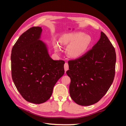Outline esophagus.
<instances>
[{
  "instance_id": "34e87169",
  "label": "esophagus",
  "mask_w": 126,
  "mask_h": 126,
  "mask_svg": "<svg viewBox=\"0 0 126 126\" xmlns=\"http://www.w3.org/2000/svg\"><path fill=\"white\" fill-rule=\"evenodd\" d=\"M69 69V65H68V63H65L64 64V70H65V72H66L67 71V70Z\"/></svg>"
}]
</instances>
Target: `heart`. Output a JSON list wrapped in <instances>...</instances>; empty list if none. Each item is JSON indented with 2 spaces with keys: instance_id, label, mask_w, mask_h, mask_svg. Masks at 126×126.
<instances>
[{
  "instance_id": "1",
  "label": "heart",
  "mask_w": 126,
  "mask_h": 126,
  "mask_svg": "<svg viewBox=\"0 0 126 126\" xmlns=\"http://www.w3.org/2000/svg\"><path fill=\"white\" fill-rule=\"evenodd\" d=\"M91 39L88 35H83L81 33L65 34L59 39V43L62 46H68L67 53L72 58H77L84 54L90 44ZM56 50L58 46H55Z\"/></svg>"
}]
</instances>
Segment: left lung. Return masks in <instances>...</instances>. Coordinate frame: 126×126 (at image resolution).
I'll list each match as a JSON object with an SVG mask.
<instances>
[{
	"mask_svg": "<svg viewBox=\"0 0 126 126\" xmlns=\"http://www.w3.org/2000/svg\"><path fill=\"white\" fill-rule=\"evenodd\" d=\"M116 54L103 32L91 49L68 61L66 72L71 78L69 94L77 104L89 106L98 102L110 88L115 75Z\"/></svg>",
	"mask_w": 126,
	"mask_h": 126,
	"instance_id": "left-lung-1",
	"label": "left lung"
}]
</instances>
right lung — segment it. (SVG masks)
Here are the masks:
<instances>
[{"instance_id": "1", "label": "right lung", "mask_w": 126, "mask_h": 126, "mask_svg": "<svg viewBox=\"0 0 126 126\" xmlns=\"http://www.w3.org/2000/svg\"><path fill=\"white\" fill-rule=\"evenodd\" d=\"M41 27H33L21 35L13 47L12 77L17 90L27 101L46 102L53 87L64 73L62 60L54 61L46 44L40 40Z\"/></svg>"}]
</instances>
